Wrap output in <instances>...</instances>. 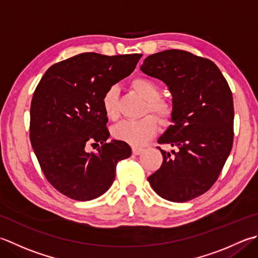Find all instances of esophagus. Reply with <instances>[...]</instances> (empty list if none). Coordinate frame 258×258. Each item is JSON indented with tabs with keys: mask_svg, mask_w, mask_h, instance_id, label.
<instances>
[{
	"mask_svg": "<svg viewBox=\"0 0 258 258\" xmlns=\"http://www.w3.org/2000/svg\"><path fill=\"white\" fill-rule=\"evenodd\" d=\"M132 151H133V154H135V155H140L141 153L143 152V149L142 148H138V146H133L132 148Z\"/></svg>",
	"mask_w": 258,
	"mask_h": 258,
	"instance_id": "obj_1",
	"label": "esophagus"
}]
</instances>
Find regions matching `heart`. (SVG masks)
Segmentation results:
<instances>
[{"label": "heart", "mask_w": 258, "mask_h": 258, "mask_svg": "<svg viewBox=\"0 0 258 258\" xmlns=\"http://www.w3.org/2000/svg\"><path fill=\"white\" fill-rule=\"evenodd\" d=\"M132 88L141 97L146 100V110L158 116L160 120L166 122L172 115V105L168 100L159 97V87L151 79L139 77L131 83ZM104 112L110 119L117 117V88L109 87L103 95ZM158 131V120L154 116L148 115L141 119H127L114 126L113 136L115 139L133 146H142L153 138Z\"/></svg>", "instance_id": "1"}]
</instances>
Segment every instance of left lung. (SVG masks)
Listing matches in <instances>:
<instances>
[{
  "mask_svg": "<svg viewBox=\"0 0 258 258\" xmlns=\"http://www.w3.org/2000/svg\"><path fill=\"white\" fill-rule=\"evenodd\" d=\"M141 70L168 86L172 115L160 144L163 162L148 180L163 199L184 203L208 191L233 148L234 103L228 83L209 59L164 50L144 59Z\"/></svg>",
  "mask_w": 258,
  "mask_h": 258,
  "instance_id": "left-lung-1",
  "label": "left lung"
}]
</instances>
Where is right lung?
<instances>
[{
	"label": "right lung",
	"instance_id": "obj_1",
	"mask_svg": "<svg viewBox=\"0 0 258 258\" xmlns=\"http://www.w3.org/2000/svg\"><path fill=\"white\" fill-rule=\"evenodd\" d=\"M142 54L85 52L51 66L34 90L30 140L45 178L59 192L79 201L104 195L118 161L132 150L123 141L106 143L108 118L103 95L127 77ZM102 144L97 154L88 145Z\"/></svg>",
	"mask_w": 258,
	"mask_h": 258
}]
</instances>
